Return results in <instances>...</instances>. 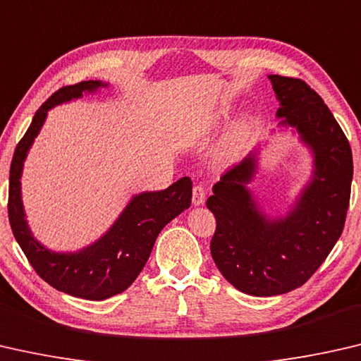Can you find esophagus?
I'll return each instance as SVG.
<instances>
[{
    "label": "esophagus",
    "instance_id": "obj_1",
    "mask_svg": "<svg viewBox=\"0 0 361 361\" xmlns=\"http://www.w3.org/2000/svg\"><path fill=\"white\" fill-rule=\"evenodd\" d=\"M206 200V190L203 185H195L193 187V193H192V203L193 206H200L203 204Z\"/></svg>",
    "mask_w": 361,
    "mask_h": 361
}]
</instances>
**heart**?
<instances>
[{"label": "heart", "mask_w": 361, "mask_h": 361, "mask_svg": "<svg viewBox=\"0 0 361 361\" xmlns=\"http://www.w3.org/2000/svg\"><path fill=\"white\" fill-rule=\"evenodd\" d=\"M246 128V125H241V128H240V131L235 134V137H233V142H238L240 140V137H241V134H243V129Z\"/></svg>", "instance_id": "1"}]
</instances>
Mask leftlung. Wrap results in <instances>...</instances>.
Here are the masks:
<instances>
[{"instance_id": "1", "label": "left lung", "mask_w": 361, "mask_h": 361, "mask_svg": "<svg viewBox=\"0 0 361 361\" xmlns=\"http://www.w3.org/2000/svg\"><path fill=\"white\" fill-rule=\"evenodd\" d=\"M280 109L279 126L293 128L314 158L310 180L286 216L270 217L247 188L261 147L212 187L216 217L211 256L230 285L251 296L293 291L315 274L345 224L353 161L350 144L323 99L298 78L269 75Z\"/></svg>"}]
</instances>
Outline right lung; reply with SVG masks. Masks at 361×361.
Here are the masks:
<instances>
[{"mask_svg": "<svg viewBox=\"0 0 361 361\" xmlns=\"http://www.w3.org/2000/svg\"><path fill=\"white\" fill-rule=\"evenodd\" d=\"M107 86L109 82L90 80L52 94L17 144L9 171V224L28 262L52 288L87 300L109 299L131 286L149 261L158 233L192 203V180L182 177L164 190L134 195L114 226L82 250L56 252L35 238L25 219L20 185L28 150L44 125L47 111Z\"/></svg>", "mask_w": 361, "mask_h": 361, "instance_id": "right-lung-1", "label": "right lung"}]
</instances>
